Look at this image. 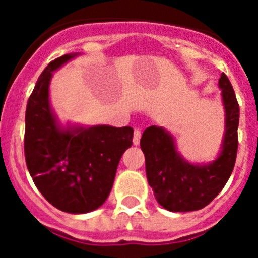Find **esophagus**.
Masks as SVG:
<instances>
[{
  "label": "esophagus",
  "instance_id": "esophagus-1",
  "mask_svg": "<svg viewBox=\"0 0 258 258\" xmlns=\"http://www.w3.org/2000/svg\"><path fill=\"white\" fill-rule=\"evenodd\" d=\"M141 136H142V132H141V129H138V127H136L134 129V136H133V143L134 145H140V141H141Z\"/></svg>",
  "mask_w": 258,
  "mask_h": 258
}]
</instances>
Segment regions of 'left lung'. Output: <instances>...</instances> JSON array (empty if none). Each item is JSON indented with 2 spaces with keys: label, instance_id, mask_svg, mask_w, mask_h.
<instances>
[{
  "label": "left lung",
  "instance_id": "obj_1",
  "mask_svg": "<svg viewBox=\"0 0 258 258\" xmlns=\"http://www.w3.org/2000/svg\"><path fill=\"white\" fill-rule=\"evenodd\" d=\"M226 111V132L222 151L208 165H194L183 160L174 141L160 126H149L141 138L147 181L160 206L170 212L204 208L221 192L231 175L238 152L239 104L230 80L222 72L218 81Z\"/></svg>",
  "mask_w": 258,
  "mask_h": 258
}]
</instances>
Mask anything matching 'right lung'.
Instances as JSON below:
<instances>
[{"label": "right lung", "mask_w": 258, "mask_h": 258, "mask_svg": "<svg viewBox=\"0 0 258 258\" xmlns=\"http://www.w3.org/2000/svg\"><path fill=\"white\" fill-rule=\"evenodd\" d=\"M76 54L50 61L40 75L26 109L24 155L36 187L67 213H88L106 202L118 161L133 145V127L99 125L60 129L49 104L52 71Z\"/></svg>", "instance_id": "obj_1"}]
</instances>
